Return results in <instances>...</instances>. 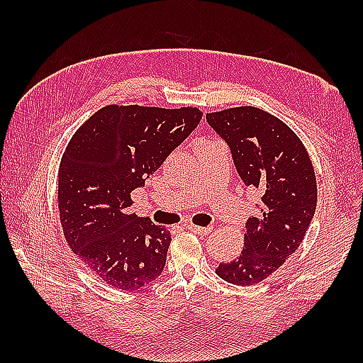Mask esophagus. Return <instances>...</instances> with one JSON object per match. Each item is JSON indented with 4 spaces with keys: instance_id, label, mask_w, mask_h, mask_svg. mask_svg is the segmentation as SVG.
<instances>
[{
    "instance_id": "esophagus-1",
    "label": "esophagus",
    "mask_w": 363,
    "mask_h": 363,
    "mask_svg": "<svg viewBox=\"0 0 363 363\" xmlns=\"http://www.w3.org/2000/svg\"><path fill=\"white\" fill-rule=\"evenodd\" d=\"M187 229H190L191 233L199 234V235H207L209 233H212V226H207V228H201V226H196V225H187Z\"/></svg>"
}]
</instances>
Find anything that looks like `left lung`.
Wrapping results in <instances>:
<instances>
[{
    "label": "left lung",
    "mask_w": 363,
    "mask_h": 363,
    "mask_svg": "<svg viewBox=\"0 0 363 363\" xmlns=\"http://www.w3.org/2000/svg\"><path fill=\"white\" fill-rule=\"evenodd\" d=\"M206 118L229 145L245 186L262 194L260 215L246 221L240 256L215 273L235 285L259 284L298 250L317 209L309 152L284 121L257 107H233Z\"/></svg>",
    "instance_id": "8db88e82"
}]
</instances>
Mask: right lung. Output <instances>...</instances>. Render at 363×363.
Masks as SVG:
<instances>
[{
  "label": "right lung",
  "mask_w": 363,
  "mask_h": 363,
  "mask_svg": "<svg viewBox=\"0 0 363 363\" xmlns=\"http://www.w3.org/2000/svg\"><path fill=\"white\" fill-rule=\"evenodd\" d=\"M201 117L196 107L111 104L68 142L57 177L60 225L72 251L112 287L138 290L164 272L172 234L129 213L130 191L145 186Z\"/></svg>",
  "instance_id": "right-lung-1"
}]
</instances>
